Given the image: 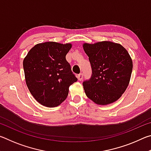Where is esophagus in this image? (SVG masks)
I'll list each match as a JSON object with an SVG mask.
<instances>
[{
	"mask_svg": "<svg viewBox=\"0 0 151 151\" xmlns=\"http://www.w3.org/2000/svg\"><path fill=\"white\" fill-rule=\"evenodd\" d=\"M77 78L79 81H82L83 80V73H80L78 74V75H77Z\"/></svg>",
	"mask_w": 151,
	"mask_h": 151,
	"instance_id": "1",
	"label": "esophagus"
}]
</instances>
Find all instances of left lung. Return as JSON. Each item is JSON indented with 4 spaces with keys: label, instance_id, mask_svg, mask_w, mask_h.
Instances as JSON below:
<instances>
[{
    "label": "left lung",
    "instance_id": "1",
    "mask_svg": "<svg viewBox=\"0 0 151 151\" xmlns=\"http://www.w3.org/2000/svg\"><path fill=\"white\" fill-rule=\"evenodd\" d=\"M83 49L92 68L91 77L83 83L86 95L97 104L114 103L131 79L132 61L129 52L122 45L110 41L85 43Z\"/></svg>",
    "mask_w": 151,
    "mask_h": 151
}]
</instances>
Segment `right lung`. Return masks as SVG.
Instances as JSON below:
<instances>
[{
    "instance_id": "obj_1",
    "label": "right lung",
    "mask_w": 151,
    "mask_h": 151,
    "mask_svg": "<svg viewBox=\"0 0 151 151\" xmlns=\"http://www.w3.org/2000/svg\"><path fill=\"white\" fill-rule=\"evenodd\" d=\"M70 43L46 42L35 45L23 60L27 85L42 105L55 107L65 100L68 88L77 81L66 60Z\"/></svg>"
}]
</instances>
